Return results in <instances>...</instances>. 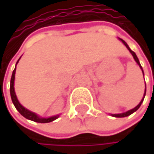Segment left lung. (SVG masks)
I'll return each mask as SVG.
<instances>
[{
  "instance_id": "obj_1",
  "label": "left lung",
  "mask_w": 154,
  "mask_h": 154,
  "mask_svg": "<svg viewBox=\"0 0 154 154\" xmlns=\"http://www.w3.org/2000/svg\"><path fill=\"white\" fill-rule=\"evenodd\" d=\"M121 40V42L125 45V46L127 47L128 49V51L131 52V54L133 55V57H134V59H135V60L137 61V63L139 65V67H140V69H142V72H143V69H142V66L140 65V62H139V60L138 58H137V56L136 55V53L128 47V45H127V43L124 41V40H122V39H120ZM145 93H146V85H145V90H144V94H143V98L141 100V102L139 103V104L137 106V107H135L134 109H130V110H128V111H126V112H123V113H120V114H111V116H113V117H116V118H123V117H128V116H129V115H131L132 113H134L135 111H137V109H139V107L141 106V104H142V103H143V99H144V96H145Z\"/></svg>"
}]
</instances>
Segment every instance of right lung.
Masks as SVG:
<instances>
[{"instance_id":"add662e5","label":"right lung","mask_w":154,"mask_h":154,"mask_svg":"<svg viewBox=\"0 0 154 154\" xmlns=\"http://www.w3.org/2000/svg\"><path fill=\"white\" fill-rule=\"evenodd\" d=\"M18 60L17 61V64L18 62ZM16 64V66H17ZM15 73H16V68L15 69L13 70L12 72V76H11V100H12V103L14 104V106L16 109H17V111L23 116L25 117L26 119H30L32 121H35V122H38V123H49V122H51L53 120H55L56 119L59 118V115H56V116H52V117H50V118H42V117H39L37 114H35V112H32L30 110H28L27 109H26L25 107H23L17 96H16L15 90H14V80H15Z\"/></svg>"}]
</instances>
